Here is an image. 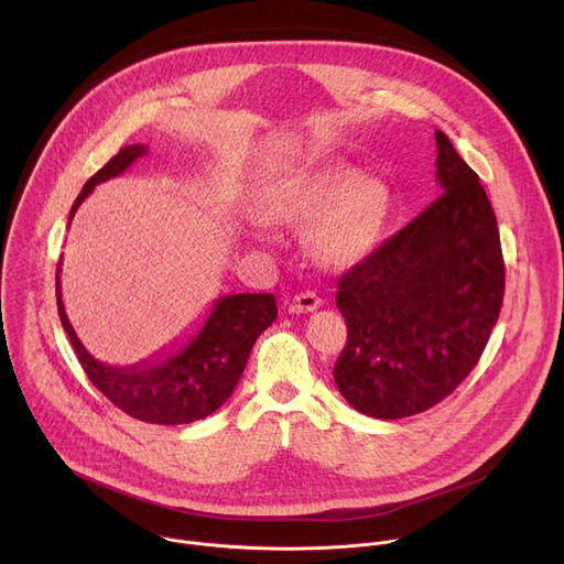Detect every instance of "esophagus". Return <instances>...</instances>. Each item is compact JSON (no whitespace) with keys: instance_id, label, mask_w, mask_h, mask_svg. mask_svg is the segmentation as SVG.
I'll use <instances>...</instances> for the list:
<instances>
[{"instance_id":"esophagus-1","label":"esophagus","mask_w":564,"mask_h":564,"mask_svg":"<svg viewBox=\"0 0 564 564\" xmlns=\"http://www.w3.org/2000/svg\"><path fill=\"white\" fill-rule=\"evenodd\" d=\"M318 305H321V299L314 292H301L288 303V310L292 314H305V312H314Z\"/></svg>"}]
</instances>
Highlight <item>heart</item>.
Listing matches in <instances>:
<instances>
[{"label": "heart", "instance_id": "obj_1", "mask_svg": "<svg viewBox=\"0 0 564 564\" xmlns=\"http://www.w3.org/2000/svg\"><path fill=\"white\" fill-rule=\"evenodd\" d=\"M270 225L307 227L321 263L350 268L375 252L388 223V200L337 163H310L272 181L259 198Z\"/></svg>", "mask_w": 564, "mask_h": 564}]
</instances>
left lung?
<instances>
[{
  "label": "left lung",
  "instance_id": "8db88e82",
  "mask_svg": "<svg viewBox=\"0 0 564 564\" xmlns=\"http://www.w3.org/2000/svg\"><path fill=\"white\" fill-rule=\"evenodd\" d=\"M442 196L339 279L348 341L335 383L375 420L433 409L475 368L505 299L494 207L448 135L435 131Z\"/></svg>",
  "mask_w": 564,
  "mask_h": 564
}]
</instances>
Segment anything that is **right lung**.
I'll return each mask as SVG.
<instances>
[{"instance_id": "obj_1", "label": "right lung", "mask_w": 564, "mask_h": 564, "mask_svg": "<svg viewBox=\"0 0 564 564\" xmlns=\"http://www.w3.org/2000/svg\"><path fill=\"white\" fill-rule=\"evenodd\" d=\"M147 153L144 144L122 147L109 163L94 174L75 198L68 225L77 207L96 185L120 176L135 158ZM59 268L55 272V294L62 326L91 383L127 415L149 424H189L218 411L234 392L246 370L259 335L276 318L274 294H229L216 299L200 330L178 350L151 357L135 366H107L89 355L77 339L64 312L59 290Z\"/></svg>"}]
</instances>
